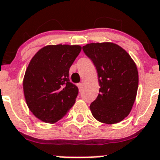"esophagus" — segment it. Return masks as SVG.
I'll return each mask as SVG.
<instances>
[{"label": "esophagus", "mask_w": 160, "mask_h": 160, "mask_svg": "<svg viewBox=\"0 0 160 160\" xmlns=\"http://www.w3.org/2000/svg\"><path fill=\"white\" fill-rule=\"evenodd\" d=\"M78 88L79 91H81L82 88V83H78Z\"/></svg>", "instance_id": "obj_1"}]
</instances>
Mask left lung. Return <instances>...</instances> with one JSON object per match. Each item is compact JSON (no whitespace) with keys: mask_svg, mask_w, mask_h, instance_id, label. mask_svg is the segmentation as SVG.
<instances>
[{"mask_svg":"<svg viewBox=\"0 0 160 160\" xmlns=\"http://www.w3.org/2000/svg\"><path fill=\"white\" fill-rule=\"evenodd\" d=\"M84 53L96 67L99 93L90 105L98 121L114 124L131 112L138 86L135 62L120 46L112 42L89 43L82 47Z\"/></svg>","mask_w":160,"mask_h":160,"instance_id":"left-lung-1","label":"left lung"}]
</instances>
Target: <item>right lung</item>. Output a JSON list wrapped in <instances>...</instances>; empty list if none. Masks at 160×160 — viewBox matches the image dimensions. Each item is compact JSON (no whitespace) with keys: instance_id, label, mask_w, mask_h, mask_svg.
I'll use <instances>...</instances> for the list:
<instances>
[{"instance_id":"obj_1","label":"right lung","mask_w":160,"mask_h":160,"mask_svg":"<svg viewBox=\"0 0 160 160\" xmlns=\"http://www.w3.org/2000/svg\"><path fill=\"white\" fill-rule=\"evenodd\" d=\"M81 50L79 45H48L30 61L23 78L24 97L41 121L58 122L75 103L78 88L69 81V68Z\"/></svg>"}]
</instances>
